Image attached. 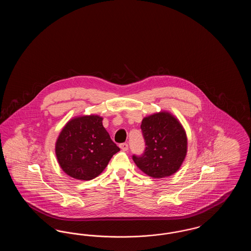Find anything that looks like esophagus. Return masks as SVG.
Here are the masks:
<instances>
[{
	"mask_svg": "<svg viewBox=\"0 0 251 251\" xmlns=\"http://www.w3.org/2000/svg\"><path fill=\"white\" fill-rule=\"evenodd\" d=\"M120 149L123 151H128V149H129V146H128V144L127 143H122L120 145Z\"/></svg>",
	"mask_w": 251,
	"mask_h": 251,
	"instance_id": "obj_1",
	"label": "esophagus"
}]
</instances>
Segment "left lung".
<instances>
[{"instance_id":"8db88e82","label":"left lung","mask_w":251,"mask_h":251,"mask_svg":"<svg viewBox=\"0 0 251 251\" xmlns=\"http://www.w3.org/2000/svg\"><path fill=\"white\" fill-rule=\"evenodd\" d=\"M141 130L145 151L132 160L144 173L161 179L178 171L187 151L185 131L178 120L167 112L147 117Z\"/></svg>"}]
</instances>
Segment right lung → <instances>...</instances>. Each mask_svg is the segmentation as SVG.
I'll use <instances>...</instances> for the list:
<instances>
[{
    "instance_id": "right-lung-1",
    "label": "right lung",
    "mask_w": 251,
    "mask_h": 251,
    "mask_svg": "<svg viewBox=\"0 0 251 251\" xmlns=\"http://www.w3.org/2000/svg\"><path fill=\"white\" fill-rule=\"evenodd\" d=\"M120 149L102 126V118L85 116L72 120L60 132L55 153L69 176L89 180L100 175Z\"/></svg>"
}]
</instances>
